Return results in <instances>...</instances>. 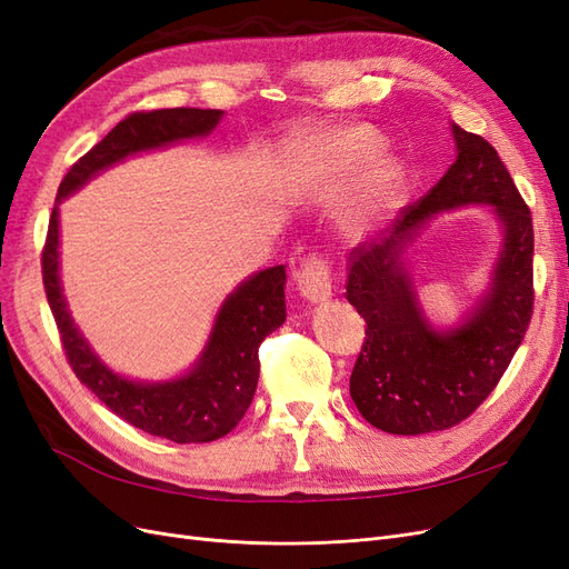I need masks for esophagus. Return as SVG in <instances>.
Here are the masks:
<instances>
[{
	"label": "esophagus",
	"mask_w": 569,
	"mask_h": 569,
	"mask_svg": "<svg viewBox=\"0 0 569 569\" xmlns=\"http://www.w3.org/2000/svg\"><path fill=\"white\" fill-rule=\"evenodd\" d=\"M299 291L313 303L327 301L332 297V270L330 263L320 256H311L299 270Z\"/></svg>",
	"instance_id": "esophagus-1"
}]
</instances>
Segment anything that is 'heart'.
Masks as SVG:
<instances>
[{"label": "heart", "instance_id": "b5f03b06", "mask_svg": "<svg viewBox=\"0 0 569 569\" xmlns=\"http://www.w3.org/2000/svg\"><path fill=\"white\" fill-rule=\"evenodd\" d=\"M377 153H380V142L377 137L366 130V128H351V130H339L327 134L325 140H320L316 149V159L311 161V178L313 184L320 189H332L339 182L353 178L360 173L366 166H370ZM393 182L391 170H385L380 178V187L375 189V194L360 206V209L353 211L351 216V228L360 230L368 226V220L377 216V211L382 209V201L387 197V189Z\"/></svg>", "mask_w": 569, "mask_h": 569}]
</instances>
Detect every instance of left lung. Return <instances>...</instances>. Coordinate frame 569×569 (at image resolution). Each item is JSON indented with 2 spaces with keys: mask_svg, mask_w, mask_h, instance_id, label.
Segmentation results:
<instances>
[{
  "mask_svg": "<svg viewBox=\"0 0 569 569\" xmlns=\"http://www.w3.org/2000/svg\"><path fill=\"white\" fill-rule=\"evenodd\" d=\"M458 157L443 178L393 222L389 237L349 253L347 299L366 318L351 399L372 427L427 435L470 418L496 389L533 313L531 211L498 151L453 126ZM487 202L505 226V251L476 313L451 333L429 326L400 261L415 228L435 212Z\"/></svg>",
  "mask_w": 569,
  "mask_h": 569,
  "instance_id": "left-lung-1",
  "label": "left lung"
}]
</instances>
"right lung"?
I'll list each match as a JSON object with an SVG mask.
<instances>
[{
  "mask_svg": "<svg viewBox=\"0 0 569 569\" xmlns=\"http://www.w3.org/2000/svg\"><path fill=\"white\" fill-rule=\"evenodd\" d=\"M222 111L159 109L137 111L80 157L63 176L57 201L73 194L99 170L132 153L209 134ZM284 266L256 272L220 306L199 363L170 382H132L109 370L78 332L59 282V209L49 216L42 249V282L57 320L68 366L101 403L147 435L176 443H206L226 437L244 418L258 385V347L287 318Z\"/></svg>",
  "mask_w": 569,
  "mask_h": 569,
  "instance_id": "right-lung-1",
  "label": "right lung"
}]
</instances>
